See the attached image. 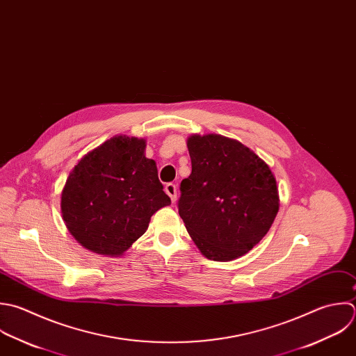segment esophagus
<instances>
[{"label": "esophagus", "instance_id": "esophagus-1", "mask_svg": "<svg viewBox=\"0 0 356 356\" xmlns=\"http://www.w3.org/2000/svg\"><path fill=\"white\" fill-rule=\"evenodd\" d=\"M165 191H166V194L170 197L172 202H175L176 198H177V187H176V184L168 183V184L165 186Z\"/></svg>", "mask_w": 356, "mask_h": 356}]
</instances>
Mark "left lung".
I'll list each match as a JSON object with an SVG mask.
<instances>
[{"label": "left lung", "instance_id": "obj_1", "mask_svg": "<svg viewBox=\"0 0 356 356\" xmlns=\"http://www.w3.org/2000/svg\"><path fill=\"white\" fill-rule=\"evenodd\" d=\"M187 147L191 175L180 184L179 215L202 255L237 259L265 237L279 212L276 179L237 140L193 134Z\"/></svg>", "mask_w": 356, "mask_h": 356}]
</instances>
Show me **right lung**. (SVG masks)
I'll return each instance as SVG.
<instances>
[{
	"mask_svg": "<svg viewBox=\"0 0 356 356\" xmlns=\"http://www.w3.org/2000/svg\"><path fill=\"white\" fill-rule=\"evenodd\" d=\"M145 140L118 136L84 155L70 172L60 211L70 234L87 250L119 257L170 204Z\"/></svg>",
	"mask_w": 356,
	"mask_h": 356,
	"instance_id": "add662e5",
	"label": "right lung"
}]
</instances>
